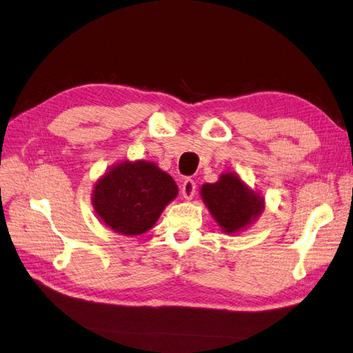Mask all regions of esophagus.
<instances>
[{
  "label": "esophagus",
  "instance_id": "obj_1",
  "mask_svg": "<svg viewBox=\"0 0 353 353\" xmlns=\"http://www.w3.org/2000/svg\"><path fill=\"white\" fill-rule=\"evenodd\" d=\"M182 195H183V199L188 200V201L194 199V195H195V182H194V180H191V179L185 180L183 185H182Z\"/></svg>",
  "mask_w": 353,
  "mask_h": 353
}]
</instances>
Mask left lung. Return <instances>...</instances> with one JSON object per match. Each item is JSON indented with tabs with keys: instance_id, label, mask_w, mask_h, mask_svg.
Segmentation results:
<instances>
[{
	"instance_id": "8db88e82",
	"label": "left lung",
	"mask_w": 353,
	"mask_h": 353,
	"mask_svg": "<svg viewBox=\"0 0 353 353\" xmlns=\"http://www.w3.org/2000/svg\"><path fill=\"white\" fill-rule=\"evenodd\" d=\"M200 195L212 218L227 234L243 232L265 210V196L232 171L221 174L215 183H204Z\"/></svg>"
}]
</instances>
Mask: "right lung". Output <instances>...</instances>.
I'll return each instance as SVG.
<instances>
[{
	"mask_svg": "<svg viewBox=\"0 0 353 353\" xmlns=\"http://www.w3.org/2000/svg\"><path fill=\"white\" fill-rule=\"evenodd\" d=\"M179 194L165 171L149 161H121L97 179L92 194L94 214L112 232L138 236L157 224Z\"/></svg>",
	"mask_w": 353,
	"mask_h": 353,
	"instance_id": "add662e5",
	"label": "right lung"
}]
</instances>
